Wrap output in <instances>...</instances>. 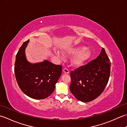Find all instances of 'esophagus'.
<instances>
[{
    "instance_id": "1",
    "label": "esophagus",
    "mask_w": 127,
    "mask_h": 127,
    "mask_svg": "<svg viewBox=\"0 0 127 127\" xmlns=\"http://www.w3.org/2000/svg\"><path fill=\"white\" fill-rule=\"evenodd\" d=\"M63 72H64V74H68L69 73V70H68L67 69H66V68H64V69H63Z\"/></svg>"
}]
</instances>
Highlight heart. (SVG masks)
Returning a JSON list of instances; mask_svg holds the SVG:
<instances>
[{
  "instance_id": "obj_1",
  "label": "heart",
  "mask_w": 127,
  "mask_h": 127,
  "mask_svg": "<svg viewBox=\"0 0 127 127\" xmlns=\"http://www.w3.org/2000/svg\"><path fill=\"white\" fill-rule=\"evenodd\" d=\"M63 53L66 55H74L71 59V65L75 67H78L84 64L86 62L89 60L92 56V51L88 47H85L83 46L71 47L64 48ZM58 56L61 55L58 52L56 53Z\"/></svg>"
}]
</instances>
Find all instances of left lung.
Here are the masks:
<instances>
[{
	"label": "left lung",
	"instance_id": "left-lung-1",
	"mask_svg": "<svg viewBox=\"0 0 127 127\" xmlns=\"http://www.w3.org/2000/svg\"><path fill=\"white\" fill-rule=\"evenodd\" d=\"M110 66L111 62L105 49L102 48L96 59L70 72L71 93L82 102H90L96 99L108 83Z\"/></svg>",
	"mask_w": 127,
	"mask_h": 127
}]
</instances>
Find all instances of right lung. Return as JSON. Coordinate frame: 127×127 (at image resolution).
I'll list each match as a JSON object with an SVG mask.
<instances>
[{"mask_svg": "<svg viewBox=\"0 0 127 127\" xmlns=\"http://www.w3.org/2000/svg\"><path fill=\"white\" fill-rule=\"evenodd\" d=\"M29 40L25 42L16 57L15 74L18 85L26 95L34 99L46 98L55 90L62 74V66L44 60L31 63L26 58L25 50Z\"/></svg>", "mask_w": 127, "mask_h": 127, "instance_id": "right-lung-1", "label": "right lung"}]
</instances>
